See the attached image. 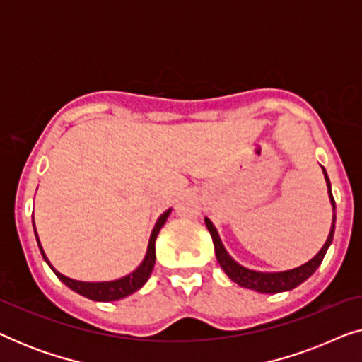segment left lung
Wrapping results in <instances>:
<instances>
[{
	"instance_id": "1",
	"label": "left lung",
	"mask_w": 362,
	"mask_h": 362,
	"mask_svg": "<svg viewBox=\"0 0 362 362\" xmlns=\"http://www.w3.org/2000/svg\"><path fill=\"white\" fill-rule=\"evenodd\" d=\"M323 173H325V177H326V182H328V192H329V199H331V204H333V224H331V230H329V235L328 239H326L323 249H321L318 254H316L313 259L310 262H306L305 265L298 267V269H293V270H286V272H279V274H262V272H254V270H249L245 269V267H242L237 264V262L232 260V257L227 254L224 245H222V242L219 239V234H217L216 227L212 226V222L207 219L206 217V226L207 229L211 232V237H212V242H214V249H216V257H217V262H219L222 270L226 272L227 275H229V279L232 281H235L237 285L240 286H245V288H250V290H255V291H260V293H279V291H285V290H291L295 288V286H298L300 284H303V281L311 276L318 269L321 262H323L325 255H326V250H328V247L331 242H333V235H334V222H336V202H334V197H333V192H331V185H329V177L326 175L325 168H323Z\"/></svg>"
}]
</instances>
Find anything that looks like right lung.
I'll return each mask as SVG.
<instances>
[{
    "instance_id": "right-lung-1",
    "label": "right lung",
    "mask_w": 362,
    "mask_h": 362,
    "mask_svg": "<svg viewBox=\"0 0 362 362\" xmlns=\"http://www.w3.org/2000/svg\"><path fill=\"white\" fill-rule=\"evenodd\" d=\"M171 209H168L166 212H163L160 216V219H158L155 229L151 232V237H150V244H148V252H146V257L145 260L141 262V265L138 267V269L133 272V274L123 276L120 280H115V281H102V284H87V281H77V280H72V279H67V276H64L62 274H59V272L54 269V267L49 264L46 254H44L42 247H41V242H39V237H37V232H36V227H34V234H36V239H37V245H39V250H41L42 254V259L47 262V265L51 267L54 274L57 275V279L64 281L69 288L77 291L78 295L86 296V298H90L93 301H113V300H120V298H125V296L132 295L133 291L140 290L143 285L146 284V280L150 279L151 275V270L153 267H155V260H156V252H155V242H156V237L160 234L161 227L165 226V222L168 219V216H170Z\"/></svg>"
}]
</instances>
